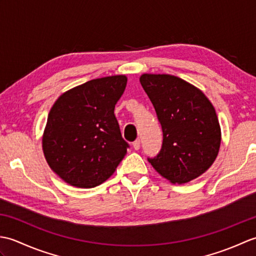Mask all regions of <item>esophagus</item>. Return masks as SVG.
Listing matches in <instances>:
<instances>
[{"instance_id":"1","label":"esophagus","mask_w":256,"mask_h":256,"mask_svg":"<svg viewBox=\"0 0 256 256\" xmlns=\"http://www.w3.org/2000/svg\"><path fill=\"white\" fill-rule=\"evenodd\" d=\"M133 148L135 150H138L140 148V140H136L135 142L133 143Z\"/></svg>"}]
</instances>
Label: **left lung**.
Instances as JSON below:
<instances>
[{
    "label": "left lung",
    "instance_id": "left-lung-1",
    "mask_svg": "<svg viewBox=\"0 0 256 256\" xmlns=\"http://www.w3.org/2000/svg\"><path fill=\"white\" fill-rule=\"evenodd\" d=\"M140 82L162 130V150L148 158L150 165L172 184L202 175L214 164L221 144L214 106L197 86L175 76L143 74Z\"/></svg>",
    "mask_w": 256,
    "mask_h": 256
}]
</instances>
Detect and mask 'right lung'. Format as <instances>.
Wrapping results in <instances>:
<instances>
[{
	"label": "right lung",
	"instance_id": "right-lung-1",
	"mask_svg": "<svg viewBox=\"0 0 256 256\" xmlns=\"http://www.w3.org/2000/svg\"><path fill=\"white\" fill-rule=\"evenodd\" d=\"M124 74L90 80L64 92L48 114L42 144L47 164L64 182L94 188L116 172L126 155L114 108Z\"/></svg>",
	"mask_w": 256,
	"mask_h": 256
}]
</instances>
